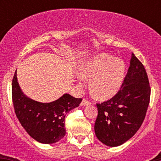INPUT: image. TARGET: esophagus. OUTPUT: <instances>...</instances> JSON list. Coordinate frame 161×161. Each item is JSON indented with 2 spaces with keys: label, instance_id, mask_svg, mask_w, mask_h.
Segmentation results:
<instances>
[{
  "label": "esophagus",
  "instance_id": "obj_1",
  "mask_svg": "<svg viewBox=\"0 0 161 161\" xmlns=\"http://www.w3.org/2000/svg\"><path fill=\"white\" fill-rule=\"evenodd\" d=\"M90 102L88 101L86 99H83L82 101L81 102V106H87V105H90Z\"/></svg>",
  "mask_w": 161,
  "mask_h": 161
}]
</instances>
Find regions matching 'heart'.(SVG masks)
<instances>
[{
    "label": "heart",
    "mask_w": 161,
    "mask_h": 161,
    "mask_svg": "<svg viewBox=\"0 0 161 161\" xmlns=\"http://www.w3.org/2000/svg\"><path fill=\"white\" fill-rule=\"evenodd\" d=\"M125 74V64L119 58L108 54H100L83 64L79 75L80 82L91 79V90L97 97H113L121 86Z\"/></svg>",
    "instance_id": "obj_1"
}]
</instances>
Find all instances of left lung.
Returning a JSON list of instances; mask_svg holds the SVG:
<instances>
[{"label": "left lung", "mask_w": 161, "mask_h": 161, "mask_svg": "<svg viewBox=\"0 0 161 161\" xmlns=\"http://www.w3.org/2000/svg\"><path fill=\"white\" fill-rule=\"evenodd\" d=\"M150 99L148 76L143 64L131 53L130 66L120 90L108 101L97 103L94 130L108 147H118L142 125Z\"/></svg>", "instance_id": "8db88e82"}]
</instances>
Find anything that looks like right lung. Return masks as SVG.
Returning a JSON list of instances; mask_svg holds the SVG:
<instances>
[{"label":"right lung","mask_w":161,"mask_h":161,"mask_svg":"<svg viewBox=\"0 0 161 161\" xmlns=\"http://www.w3.org/2000/svg\"><path fill=\"white\" fill-rule=\"evenodd\" d=\"M16 71L12 80V101L21 125L32 139L40 143L58 142L66 132V114L79 107L82 100L68 93L50 103H40L32 100L21 90Z\"/></svg>","instance_id":"obj_1"}]
</instances>
